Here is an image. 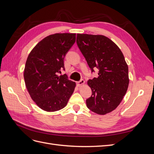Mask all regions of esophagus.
<instances>
[{"mask_svg": "<svg viewBox=\"0 0 154 154\" xmlns=\"http://www.w3.org/2000/svg\"><path fill=\"white\" fill-rule=\"evenodd\" d=\"M84 83H85V81L83 80H81L80 81H79V82H77V85L78 87H80V86H82V85L84 84Z\"/></svg>", "mask_w": 154, "mask_h": 154, "instance_id": "34e87169", "label": "esophagus"}]
</instances>
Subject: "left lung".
<instances>
[{"mask_svg":"<svg viewBox=\"0 0 154 154\" xmlns=\"http://www.w3.org/2000/svg\"><path fill=\"white\" fill-rule=\"evenodd\" d=\"M76 43L88 66L98 76L88 80L92 96L87 106L94 112L105 115L117 108L127 91L128 67L122 51L103 35L77 34Z\"/></svg>","mask_w":154,"mask_h":154,"instance_id":"8db88e82","label":"left lung"}]
</instances>
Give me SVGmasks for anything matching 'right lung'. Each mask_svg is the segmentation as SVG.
Masks as SVG:
<instances>
[{
    "label": "right lung",
    "instance_id": "right-lung-1",
    "mask_svg": "<svg viewBox=\"0 0 154 154\" xmlns=\"http://www.w3.org/2000/svg\"><path fill=\"white\" fill-rule=\"evenodd\" d=\"M76 41L75 33H56L46 36L32 49L27 58L24 72L26 87L41 109L55 112L67 104L76 83L66 75L65 56Z\"/></svg>",
    "mask_w": 154,
    "mask_h": 154
}]
</instances>
